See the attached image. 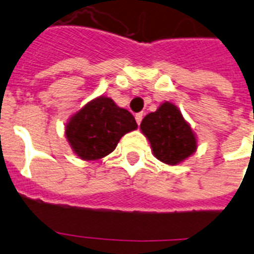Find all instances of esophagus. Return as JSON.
<instances>
[{"label":"esophagus","mask_w":254,"mask_h":254,"mask_svg":"<svg viewBox=\"0 0 254 254\" xmlns=\"http://www.w3.org/2000/svg\"><path fill=\"white\" fill-rule=\"evenodd\" d=\"M142 117L143 114L142 113H137L136 116H134V118H136V122H137V125H140L141 121H142Z\"/></svg>","instance_id":"esophagus-1"}]
</instances>
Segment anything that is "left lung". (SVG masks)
<instances>
[{
	"instance_id": "left-lung-1",
	"label": "left lung",
	"mask_w": 254,
	"mask_h": 254,
	"mask_svg": "<svg viewBox=\"0 0 254 254\" xmlns=\"http://www.w3.org/2000/svg\"><path fill=\"white\" fill-rule=\"evenodd\" d=\"M152 152L163 163L176 165L196 151L197 141L190 125L172 103H164L141 122Z\"/></svg>"
}]
</instances>
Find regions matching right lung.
Segmentation results:
<instances>
[{"label":"right lung","mask_w":254,"mask_h":254,"mask_svg":"<svg viewBox=\"0 0 254 254\" xmlns=\"http://www.w3.org/2000/svg\"><path fill=\"white\" fill-rule=\"evenodd\" d=\"M136 128L137 123L128 111L100 96L69 120L66 137L80 158L96 160L111 154L123 134Z\"/></svg>","instance_id":"1"}]
</instances>
